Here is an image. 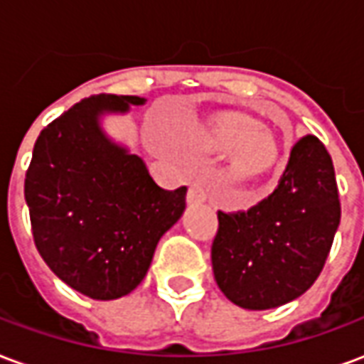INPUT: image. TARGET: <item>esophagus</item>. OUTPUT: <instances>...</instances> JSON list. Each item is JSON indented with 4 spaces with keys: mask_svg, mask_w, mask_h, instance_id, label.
<instances>
[{
    "mask_svg": "<svg viewBox=\"0 0 364 364\" xmlns=\"http://www.w3.org/2000/svg\"><path fill=\"white\" fill-rule=\"evenodd\" d=\"M206 197H208V193H206L205 185L203 183H191L189 193H187V200H189L191 205H198V203H205Z\"/></svg>",
    "mask_w": 364,
    "mask_h": 364,
    "instance_id": "obj_1",
    "label": "esophagus"
}]
</instances>
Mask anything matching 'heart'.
Returning a JSON list of instances; mask_svg holds the SVG:
<instances>
[{
  "instance_id": "b5f03b06",
  "label": "heart",
  "mask_w": 364,
  "mask_h": 364,
  "mask_svg": "<svg viewBox=\"0 0 364 364\" xmlns=\"http://www.w3.org/2000/svg\"><path fill=\"white\" fill-rule=\"evenodd\" d=\"M210 144L218 151H234L236 175H252L267 169L277 156L274 144L267 136L255 134V128L245 122H224L210 134Z\"/></svg>"
}]
</instances>
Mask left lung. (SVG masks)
Wrapping results in <instances>:
<instances>
[{
  "instance_id": "left-lung-1",
  "label": "left lung",
  "mask_w": 364,
  "mask_h": 364,
  "mask_svg": "<svg viewBox=\"0 0 364 364\" xmlns=\"http://www.w3.org/2000/svg\"><path fill=\"white\" fill-rule=\"evenodd\" d=\"M339 218L331 156L316 136H302L269 197L247 210H218L210 250L214 279L247 310L287 304L320 277Z\"/></svg>"
}]
</instances>
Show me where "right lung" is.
Returning a JSON list of instances; mask_svg holds the SVG:
<instances>
[{
  "label": "right lung",
  "instance_id": "add662e5",
  "mask_svg": "<svg viewBox=\"0 0 364 364\" xmlns=\"http://www.w3.org/2000/svg\"><path fill=\"white\" fill-rule=\"evenodd\" d=\"M142 97L82 99L38 134L25 175V200L44 263L95 300L132 292L159 237L181 218L187 187L166 191L142 159L112 144L99 114L124 112Z\"/></svg>",
  "mask_w": 364,
  "mask_h": 364
}]
</instances>
